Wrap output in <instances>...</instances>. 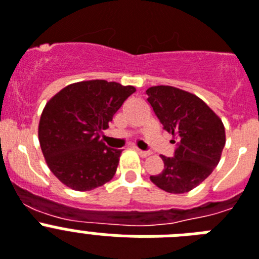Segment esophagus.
I'll use <instances>...</instances> for the list:
<instances>
[{"instance_id":"obj_1","label":"esophagus","mask_w":259,"mask_h":259,"mask_svg":"<svg viewBox=\"0 0 259 259\" xmlns=\"http://www.w3.org/2000/svg\"><path fill=\"white\" fill-rule=\"evenodd\" d=\"M135 151L138 152V153L140 154L141 157H147V156H149V154H151V152H148V151H141V149H139L138 147H135Z\"/></svg>"}]
</instances>
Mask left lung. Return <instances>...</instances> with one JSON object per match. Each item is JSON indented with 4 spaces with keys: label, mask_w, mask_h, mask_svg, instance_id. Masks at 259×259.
I'll return each mask as SVG.
<instances>
[{
    "label": "left lung",
    "mask_w": 259,
    "mask_h": 259,
    "mask_svg": "<svg viewBox=\"0 0 259 259\" xmlns=\"http://www.w3.org/2000/svg\"><path fill=\"white\" fill-rule=\"evenodd\" d=\"M147 101L177 144L173 157L161 156L163 169L151 176L161 190L183 194L196 187L218 166L225 145L222 119L202 99L173 86H152Z\"/></svg>",
    "instance_id": "8db88e82"
}]
</instances>
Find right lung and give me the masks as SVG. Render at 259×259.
Masks as SVG:
<instances>
[{"label": "right lung", "mask_w": 259, "mask_h": 259, "mask_svg": "<svg viewBox=\"0 0 259 259\" xmlns=\"http://www.w3.org/2000/svg\"><path fill=\"white\" fill-rule=\"evenodd\" d=\"M134 86L105 79L72 83L48 101L39 121V143L51 171L77 191L102 186L114 177L120 149L108 148L101 134Z\"/></svg>", "instance_id": "add662e5"}]
</instances>
